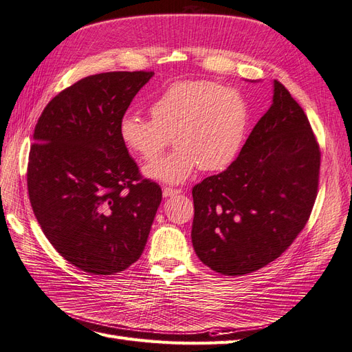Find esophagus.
I'll return each instance as SVG.
<instances>
[{"mask_svg": "<svg viewBox=\"0 0 352 352\" xmlns=\"http://www.w3.org/2000/svg\"><path fill=\"white\" fill-rule=\"evenodd\" d=\"M182 190L180 189H173V188H163V195L167 198V197H176L179 195Z\"/></svg>", "mask_w": 352, "mask_h": 352, "instance_id": "1", "label": "esophagus"}]
</instances>
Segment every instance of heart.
Wrapping results in <instances>:
<instances>
[{"instance_id":"obj_1","label":"heart","mask_w":352,"mask_h":352,"mask_svg":"<svg viewBox=\"0 0 352 352\" xmlns=\"http://www.w3.org/2000/svg\"><path fill=\"white\" fill-rule=\"evenodd\" d=\"M150 115H124L119 135L144 162L157 159L172 137L176 150L144 168L145 176L166 184H182L198 167H227L243 144L249 119L243 96L207 80L175 82L150 104Z\"/></svg>"}]
</instances>
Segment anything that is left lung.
Returning a JSON list of instances; mask_svg holds the SVG:
<instances>
[{
	"mask_svg": "<svg viewBox=\"0 0 352 352\" xmlns=\"http://www.w3.org/2000/svg\"><path fill=\"white\" fill-rule=\"evenodd\" d=\"M320 150L301 106L280 81L272 104L224 172L192 189V243L202 263L239 276L280 258L318 197Z\"/></svg>",
	"mask_w": 352,
	"mask_h": 352,
	"instance_id": "8db88e82",
	"label": "left lung"
}]
</instances>
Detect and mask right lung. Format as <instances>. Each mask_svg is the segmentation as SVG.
<instances>
[{"label": "right lung", "mask_w": 352, "mask_h": 352, "mask_svg": "<svg viewBox=\"0 0 352 352\" xmlns=\"http://www.w3.org/2000/svg\"><path fill=\"white\" fill-rule=\"evenodd\" d=\"M153 71L81 78L46 104L29 153L28 189L42 232L78 270L113 275L140 259L160 186L142 179L119 122Z\"/></svg>", "instance_id": "obj_1"}]
</instances>
